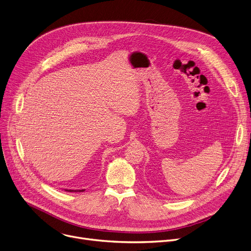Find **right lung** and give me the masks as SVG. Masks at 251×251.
Listing matches in <instances>:
<instances>
[{"mask_svg":"<svg viewBox=\"0 0 251 251\" xmlns=\"http://www.w3.org/2000/svg\"><path fill=\"white\" fill-rule=\"evenodd\" d=\"M66 191H70V193H71V191H74V193H76V191H84V189H78V190H74V189H65Z\"/></svg>","mask_w":251,"mask_h":251,"instance_id":"1","label":"right lung"}]
</instances>
